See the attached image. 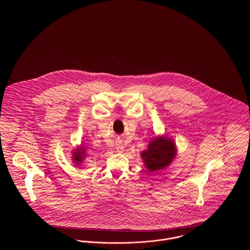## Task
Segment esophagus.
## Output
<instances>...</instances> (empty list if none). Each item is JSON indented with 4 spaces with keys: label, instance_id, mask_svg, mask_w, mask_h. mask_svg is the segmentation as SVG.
I'll return each mask as SVG.
<instances>
[{
    "label": "esophagus",
    "instance_id": "obj_1",
    "mask_svg": "<svg viewBox=\"0 0 250 250\" xmlns=\"http://www.w3.org/2000/svg\"><path fill=\"white\" fill-rule=\"evenodd\" d=\"M115 149L117 150V152H118V153H123V152H124L125 147H124L122 144L118 143V144H116V145H115Z\"/></svg>",
    "mask_w": 250,
    "mask_h": 250
}]
</instances>
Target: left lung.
<instances>
[{
	"label": "left lung",
	"instance_id": "left-lung-1",
	"mask_svg": "<svg viewBox=\"0 0 250 250\" xmlns=\"http://www.w3.org/2000/svg\"><path fill=\"white\" fill-rule=\"evenodd\" d=\"M175 153V146L171 140L158 138L151 142L142 156L147 168L150 171H155L168 166L174 158Z\"/></svg>",
	"mask_w": 250,
	"mask_h": 250
}]
</instances>
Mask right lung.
<instances>
[{
    "label": "right lung",
    "instance_id": "add662e5",
    "mask_svg": "<svg viewBox=\"0 0 250 250\" xmlns=\"http://www.w3.org/2000/svg\"><path fill=\"white\" fill-rule=\"evenodd\" d=\"M84 151L83 149L82 150H79L77 151L76 153H74V160H75V163H80L83 161V158L84 157Z\"/></svg>",
    "mask_w": 250,
    "mask_h": 250
}]
</instances>
